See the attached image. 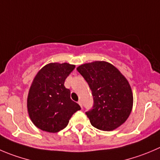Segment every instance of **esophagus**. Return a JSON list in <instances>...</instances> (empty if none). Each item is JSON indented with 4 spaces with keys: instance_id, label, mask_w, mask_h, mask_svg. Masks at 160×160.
Listing matches in <instances>:
<instances>
[{
    "instance_id": "34e87169",
    "label": "esophagus",
    "mask_w": 160,
    "mask_h": 160,
    "mask_svg": "<svg viewBox=\"0 0 160 160\" xmlns=\"http://www.w3.org/2000/svg\"><path fill=\"white\" fill-rule=\"evenodd\" d=\"M78 104L79 105L81 106V108H82V101H81V100H79V101L78 102Z\"/></svg>"
}]
</instances>
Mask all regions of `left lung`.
Instances as JSON below:
<instances>
[{
    "label": "left lung",
    "mask_w": 160,
    "mask_h": 160,
    "mask_svg": "<svg viewBox=\"0 0 160 160\" xmlns=\"http://www.w3.org/2000/svg\"><path fill=\"white\" fill-rule=\"evenodd\" d=\"M92 90L94 104L86 112L92 127L104 131L119 127L131 113L133 97L128 80L112 63L94 61L77 68Z\"/></svg>",
    "instance_id": "obj_1"
}]
</instances>
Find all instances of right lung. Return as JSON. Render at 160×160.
I'll list each match as a JSON object with an SVG mask.
<instances>
[{
	"instance_id": "1",
	"label": "right lung",
	"mask_w": 160,
	"mask_h": 160,
	"mask_svg": "<svg viewBox=\"0 0 160 160\" xmlns=\"http://www.w3.org/2000/svg\"><path fill=\"white\" fill-rule=\"evenodd\" d=\"M75 65L50 63L33 78L27 96V112L38 128L57 133L68 126L70 118L81 107L71 99L64 82Z\"/></svg>"
}]
</instances>
